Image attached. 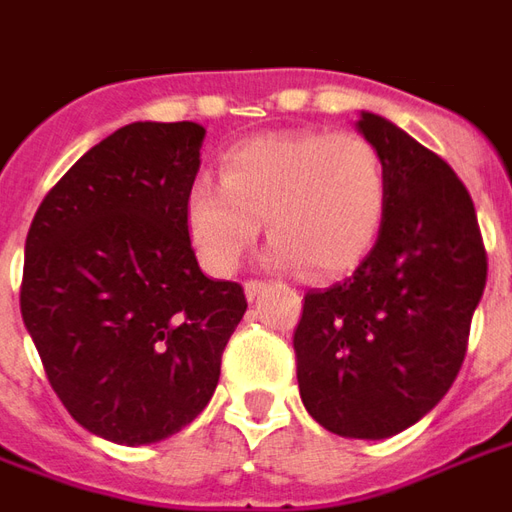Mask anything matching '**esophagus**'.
Segmentation results:
<instances>
[{"mask_svg":"<svg viewBox=\"0 0 512 512\" xmlns=\"http://www.w3.org/2000/svg\"><path fill=\"white\" fill-rule=\"evenodd\" d=\"M244 290H246V299L255 301L257 296H260V293L266 290V282H263V279H249V282L244 285Z\"/></svg>","mask_w":512,"mask_h":512,"instance_id":"esophagus-1","label":"esophagus"}]
</instances>
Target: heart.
Segmentation results:
<instances>
[{
    "instance_id": "heart-1",
    "label": "heart",
    "mask_w": 512,
    "mask_h": 512,
    "mask_svg": "<svg viewBox=\"0 0 512 512\" xmlns=\"http://www.w3.org/2000/svg\"><path fill=\"white\" fill-rule=\"evenodd\" d=\"M386 167L354 131H271L227 147L219 183L200 178L186 197V230L216 277L238 268L266 219V260L321 279L354 271L386 219Z\"/></svg>"
}]
</instances>
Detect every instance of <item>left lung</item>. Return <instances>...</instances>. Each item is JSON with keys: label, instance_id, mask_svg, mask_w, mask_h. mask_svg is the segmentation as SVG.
<instances>
[{"label": "left lung", "instance_id": "8db88e82", "mask_svg": "<svg viewBox=\"0 0 512 512\" xmlns=\"http://www.w3.org/2000/svg\"><path fill=\"white\" fill-rule=\"evenodd\" d=\"M356 128L384 158V227L351 277L304 296L293 348L315 422L345 439H386L458 376L488 257L472 197L444 158L373 112Z\"/></svg>", "mask_w": 512, "mask_h": 512}]
</instances>
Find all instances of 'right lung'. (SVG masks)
<instances>
[{"instance_id":"1","label":"right lung","mask_w":512,"mask_h":512,"mask_svg":"<svg viewBox=\"0 0 512 512\" xmlns=\"http://www.w3.org/2000/svg\"><path fill=\"white\" fill-rule=\"evenodd\" d=\"M205 128L131 123L90 147L43 197L24 246L21 318L51 389L82 428L153 444L208 406L246 312L208 279L186 197Z\"/></svg>"}]
</instances>
